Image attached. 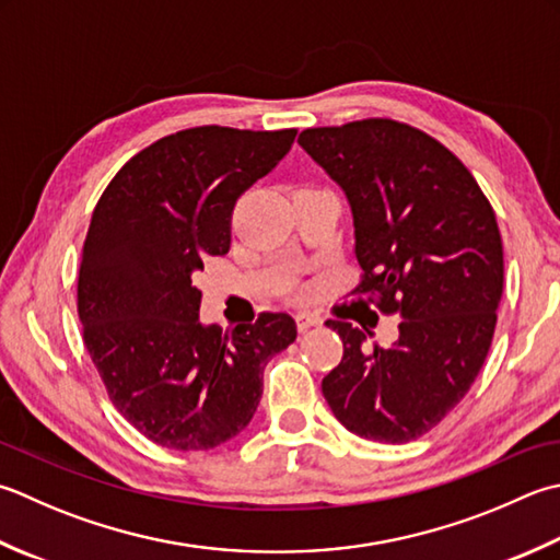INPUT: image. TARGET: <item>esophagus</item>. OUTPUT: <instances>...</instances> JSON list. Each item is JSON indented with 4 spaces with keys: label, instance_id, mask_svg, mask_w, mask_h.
Wrapping results in <instances>:
<instances>
[{
    "label": "esophagus",
    "instance_id": "34e87169",
    "mask_svg": "<svg viewBox=\"0 0 560 560\" xmlns=\"http://www.w3.org/2000/svg\"><path fill=\"white\" fill-rule=\"evenodd\" d=\"M323 325V317L317 313H299L295 315V327H299V332L311 330V327Z\"/></svg>",
    "mask_w": 560,
    "mask_h": 560
}]
</instances>
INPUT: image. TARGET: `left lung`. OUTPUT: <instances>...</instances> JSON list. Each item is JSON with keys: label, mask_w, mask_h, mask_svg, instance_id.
Here are the masks:
<instances>
[{"label": "left lung", "mask_w": 560, "mask_h": 560, "mask_svg": "<svg viewBox=\"0 0 560 560\" xmlns=\"http://www.w3.org/2000/svg\"><path fill=\"white\" fill-rule=\"evenodd\" d=\"M301 148L342 186L366 295L398 315V342L327 320L345 345L323 396L349 432L420 440L452 412L488 357L502 299V237L474 174L440 140L393 118L305 128Z\"/></svg>", "instance_id": "left-lung-1"}]
</instances>
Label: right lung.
<instances>
[{
	"label": "right lung",
	"mask_w": 560,
	"mask_h": 560,
	"mask_svg": "<svg viewBox=\"0 0 560 560\" xmlns=\"http://www.w3.org/2000/svg\"><path fill=\"white\" fill-rule=\"evenodd\" d=\"M299 130L199 126L130 158L98 199L82 245L77 315L108 400L164 448L233 440L261 398L267 361L295 339L287 313L223 332L199 323L191 277L230 249L240 196Z\"/></svg>",
	"instance_id": "right-lung-1"
}]
</instances>
